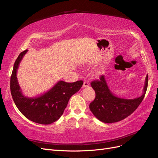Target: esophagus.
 <instances>
[{
    "label": "esophagus",
    "mask_w": 158,
    "mask_h": 158,
    "mask_svg": "<svg viewBox=\"0 0 158 158\" xmlns=\"http://www.w3.org/2000/svg\"><path fill=\"white\" fill-rule=\"evenodd\" d=\"M88 86H89V82H88V81L85 80L84 82V84H83L82 87L84 88H87V87H88Z\"/></svg>",
    "instance_id": "34e87169"
}]
</instances>
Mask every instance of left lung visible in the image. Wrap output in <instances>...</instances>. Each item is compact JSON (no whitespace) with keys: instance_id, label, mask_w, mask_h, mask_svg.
Returning a JSON list of instances; mask_svg holds the SVG:
<instances>
[{"instance_id":"left-lung-1","label":"left lung","mask_w":158,"mask_h":158,"mask_svg":"<svg viewBox=\"0 0 158 158\" xmlns=\"http://www.w3.org/2000/svg\"><path fill=\"white\" fill-rule=\"evenodd\" d=\"M148 76L146 75L145 84L141 96L135 99H124L114 95L109 88L103 75L99 80L91 83L95 90V98L89 104V109L98 120L106 123H116L123 120L131 114L139 106L148 88Z\"/></svg>"}]
</instances>
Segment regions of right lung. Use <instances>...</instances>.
<instances>
[{"label":"right lung","instance_id":"obj_1","mask_svg":"<svg viewBox=\"0 0 158 158\" xmlns=\"http://www.w3.org/2000/svg\"><path fill=\"white\" fill-rule=\"evenodd\" d=\"M27 52V49L22 52L14 63L10 78L12 97L19 111L27 118L41 125H49L58 120L63 114L70 98L82 88L83 81L69 83L60 80L48 92L40 96H24L18 84L16 73Z\"/></svg>","mask_w":158,"mask_h":158}]
</instances>
